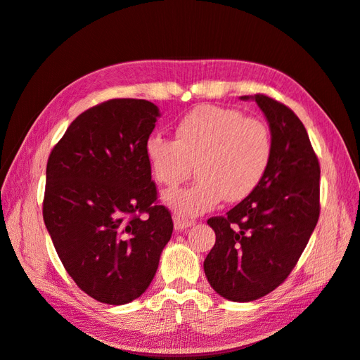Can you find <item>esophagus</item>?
<instances>
[{
    "label": "esophagus",
    "mask_w": 360,
    "mask_h": 360,
    "mask_svg": "<svg viewBox=\"0 0 360 360\" xmlns=\"http://www.w3.org/2000/svg\"><path fill=\"white\" fill-rule=\"evenodd\" d=\"M191 225H194V221H189V219H185L183 216H175L174 217L175 230L183 231V230H186L188 226H191Z\"/></svg>",
    "instance_id": "obj_1"
}]
</instances>
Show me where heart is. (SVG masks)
<instances>
[{
  "label": "heart",
  "mask_w": 360,
  "mask_h": 360,
  "mask_svg": "<svg viewBox=\"0 0 360 360\" xmlns=\"http://www.w3.org/2000/svg\"><path fill=\"white\" fill-rule=\"evenodd\" d=\"M272 134L261 120L234 108L200 105L175 126V141L150 135L144 144L149 169L160 185L175 186L195 161L193 185L174 189L163 202L181 216H197L225 199L239 202L259 185L272 160Z\"/></svg>",
  "instance_id": "b5f03b06"
}]
</instances>
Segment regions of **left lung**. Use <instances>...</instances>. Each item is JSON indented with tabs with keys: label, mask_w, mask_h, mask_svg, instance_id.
Returning a JSON list of instances; mask_svg holds the SVG:
<instances>
[{
	"label": "left lung",
	"mask_w": 360,
	"mask_h": 360,
	"mask_svg": "<svg viewBox=\"0 0 360 360\" xmlns=\"http://www.w3.org/2000/svg\"><path fill=\"white\" fill-rule=\"evenodd\" d=\"M253 99L272 134V160L253 193L225 216L208 219L216 233L203 270L211 288L231 302L275 290L302 256L320 214V165L298 116L264 94Z\"/></svg>",
	"instance_id": "1"
}]
</instances>
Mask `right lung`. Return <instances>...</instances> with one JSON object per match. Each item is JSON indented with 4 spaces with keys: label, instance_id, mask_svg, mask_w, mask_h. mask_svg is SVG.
<instances>
[{
    "label": "right lung",
    "instance_id": "1",
    "mask_svg": "<svg viewBox=\"0 0 360 360\" xmlns=\"http://www.w3.org/2000/svg\"><path fill=\"white\" fill-rule=\"evenodd\" d=\"M157 118L149 101L102 102L71 122L48 158L43 221L68 275L101 303L141 297L174 230L144 155Z\"/></svg>",
    "mask_w": 360,
    "mask_h": 360
}]
</instances>
